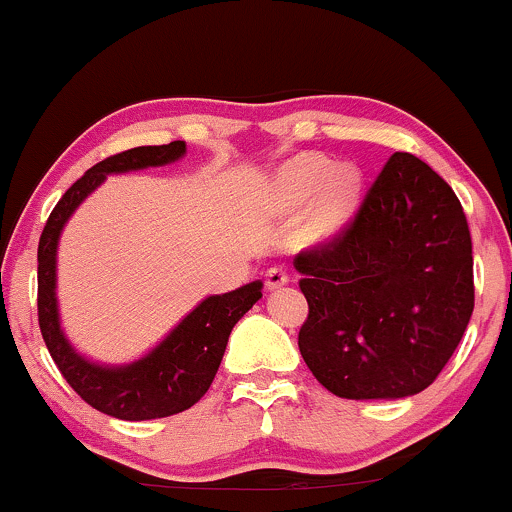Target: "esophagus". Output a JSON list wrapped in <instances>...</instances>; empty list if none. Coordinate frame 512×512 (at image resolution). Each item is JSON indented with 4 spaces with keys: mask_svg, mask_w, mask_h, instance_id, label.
<instances>
[{
    "mask_svg": "<svg viewBox=\"0 0 512 512\" xmlns=\"http://www.w3.org/2000/svg\"><path fill=\"white\" fill-rule=\"evenodd\" d=\"M267 289H281V286L289 284V272L284 267H269L267 269Z\"/></svg>",
    "mask_w": 512,
    "mask_h": 512,
    "instance_id": "34e87169",
    "label": "esophagus"
}]
</instances>
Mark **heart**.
<instances>
[{
	"instance_id": "b5f03b06",
	"label": "heart",
	"mask_w": 512,
	"mask_h": 512,
	"mask_svg": "<svg viewBox=\"0 0 512 512\" xmlns=\"http://www.w3.org/2000/svg\"><path fill=\"white\" fill-rule=\"evenodd\" d=\"M358 187L361 175L354 166L334 168L327 158L303 156L281 170L276 182V202L284 209H301L320 191L305 231L310 240H325L334 236L354 214Z\"/></svg>"
}]
</instances>
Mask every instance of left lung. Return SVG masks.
<instances>
[{
    "label": "left lung",
    "mask_w": 512,
    "mask_h": 512,
    "mask_svg": "<svg viewBox=\"0 0 512 512\" xmlns=\"http://www.w3.org/2000/svg\"><path fill=\"white\" fill-rule=\"evenodd\" d=\"M472 264L460 199L421 158L397 151L349 228L293 260L310 308L303 361L337 397L426 390L472 317Z\"/></svg>",
    "instance_id": "8db88e82"
}]
</instances>
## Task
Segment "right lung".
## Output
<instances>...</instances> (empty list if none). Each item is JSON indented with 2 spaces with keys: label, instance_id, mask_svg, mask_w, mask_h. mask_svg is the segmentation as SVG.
<instances>
[{
  "label": "right lung",
  "instance_id": "right-lung-1",
  "mask_svg": "<svg viewBox=\"0 0 512 512\" xmlns=\"http://www.w3.org/2000/svg\"><path fill=\"white\" fill-rule=\"evenodd\" d=\"M185 154V142H170L137 146L96 163L64 192L38 243V322L52 361L84 402L122 421L163 419L197 404L221 366L231 330L262 298V281L204 298L149 354L122 366L81 356L64 334L57 305V245L67 221L108 175L168 166Z\"/></svg>",
  "mask_w": 512,
  "mask_h": 512
}]
</instances>
